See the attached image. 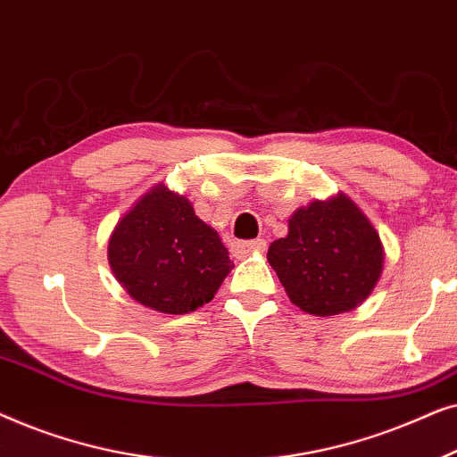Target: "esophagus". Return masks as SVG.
Returning <instances> with one entry per match:
<instances>
[{"label": "esophagus", "mask_w": 457, "mask_h": 457, "mask_svg": "<svg viewBox=\"0 0 457 457\" xmlns=\"http://www.w3.org/2000/svg\"><path fill=\"white\" fill-rule=\"evenodd\" d=\"M266 249L264 239H253V241H235L233 243V253L239 255V258H245V255L252 253H262Z\"/></svg>", "instance_id": "esophagus-1"}]
</instances>
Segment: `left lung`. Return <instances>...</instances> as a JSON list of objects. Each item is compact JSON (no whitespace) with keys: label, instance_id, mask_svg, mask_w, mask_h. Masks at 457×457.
I'll list each match as a JSON object with an SVG mask.
<instances>
[{"label":"left lung","instance_id":"1","mask_svg":"<svg viewBox=\"0 0 457 457\" xmlns=\"http://www.w3.org/2000/svg\"><path fill=\"white\" fill-rule=\"evenodd\" d=\"M268 262L299 310L352 312L374 291L385 266L383 241L345 193L316 199L289 218V233L268 247Z\"/></svg>","mask_w":457,"mask_h":457}]
</instances>
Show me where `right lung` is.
<instances>
[{
	"instance_id": "add662e5",
	"label": "right lung",
	"mask_w": 457,
	"mask_h": 457,
	"mask_svg": "<svg viewBox=\"0 0 457 457\" xmlns=\"http://www.w3.org/2000/svg\"><path fill=\"white\" fill-rule=\"evenodd\" d=\"M108 262L135 302L162 314L202 308L233 270L220 235L164 183L143 193L116 222Z\"/></svg>"
}]
</instances>
